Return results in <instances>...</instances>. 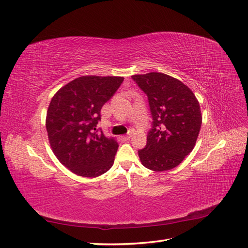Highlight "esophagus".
Masks as SVG:
<instances>
[{
    "label": "esophagus",
    "mask_w": 248,
    "mask_h": 248,
    "mask_svg": "<svg viewBox=\"0 0 248 248\" xmlns=\"http://www.w3.org/2000/svg\"><path fill=\"white\" fill-rule=\"evenodd\" d=\"M131 131L130 132H128L126 134V136H124V137H122V140H130V138H131Z\"/></svg>",
    "instance_id": "1"
}]
</instances>
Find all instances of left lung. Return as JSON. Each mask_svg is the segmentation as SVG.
<instances>
[{
  "label": "left lung",
  "instance_id": "1",
  "mask_svg": "<svg viewBox=\"0 0 248 248\" xmlns=\"http://www.w3.org/2000/svg\"><path fill=\"white\" fill-rule=\"evenodd\" d=\"M149 100L153 124L139 156L144 167L169 170L181 163L196 146L202 125L200 103L181 80L160 72L131 77Z\"/></svg>",
  "mask_w": 248,
  "mask_h": 248
}]
</instances>
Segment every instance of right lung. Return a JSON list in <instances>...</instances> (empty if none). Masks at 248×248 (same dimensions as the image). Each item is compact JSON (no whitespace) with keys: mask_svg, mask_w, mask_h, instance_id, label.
I'll return each instance as SVG.
<instances>
[{"mask_svg":"<svg viewBox=\"0 0 248 248\" xmlns=\"http://www.w3.org/2000/svg\"><path fill=\"white\" fill-rule=\"evenodd\" d=\"M123 80L122 77H80L51 98L46 120L50 148L59 161L78 176L98 177L114 164L118 142L95 130L101 108Z\"/></svg>","mask_w":248,"mask_h":248,"instance_id":"right-lung-1","label":"right lung"}]
</instances>
